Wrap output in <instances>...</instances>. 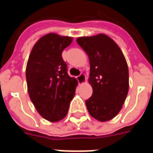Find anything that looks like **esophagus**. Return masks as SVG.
<instances>
[{"instance_id":"obj_1","label":"esophagus","mask_w":153,"mask_h":153,"mask_svg":"<svg viewBox=\"0 0 153 153\" xmlns=\"http://www.w3.org/2000/svg\"><path fill=\"white\" fill-rule=\"evenodd\" d=\"M77 80L79 83H83L86 82V76L84 74H80L79 76H77Z\"/></svg>"}]
</instances>
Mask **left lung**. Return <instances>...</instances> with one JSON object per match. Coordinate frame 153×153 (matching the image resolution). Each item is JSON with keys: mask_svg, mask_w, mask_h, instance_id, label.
<instances>
[{"mask_svg": "<svg viewBox=\"0 0 153 153\" xmlns=\"http://www.w3.org/2000/svg\"><path fill=\"white\" fill-rule=\"evenodd\" d=\"M90 62L93 95L86 100L88 112L99 121L114 118L121 110L128 91V70L120 48L105 34L77 38Z\"/></svg>", "mask_w": 153, "mask_h": 153, "instance_id": "8db88e82", "label": "left lung"}]
</instances>
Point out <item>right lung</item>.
<instances>
[{
    "label": "right lung",
    "mask_w": 153,
    "mask_h": 153,
    "mask_svg": "<svg viewBox=\"0 0 153 153\" xmlns=\"http://www.w3.org/2000/svg\"><path fill=\"white\" fill-rule=\"evenodd\" d=\"M72 38L49 33L36 42L26 67L28 95L38 113L51 122L65 117L78 84L68 74L62 51Z\"/></svg>",
    "instance_id": "right-lung-1"
}]
</instances>
